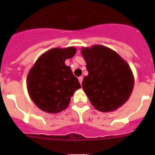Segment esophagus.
Segmentation results:
<instances>
[{"mask_svg": "<svg viewBox=\"0 0 155 155\" xmlns=\"http://www.w3.org/2000/svg\"><path fill=\"white\" fill-rule=\"evenodd\" d=\"M78 81H79V82H80V84H81L82 81H83V77H79V78H78Z\"/></svg>", "mask_w": 155, "mask_h": 155, "instance_id": "1", "label": "esophagus"}]
</instances>
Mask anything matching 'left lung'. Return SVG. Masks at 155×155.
Wrapping results in <instances>:
<instances>
[{"label":"left lung","mask_w":155,"mask_h":155,"mask_svg":"<svg viewBox=\"0 0 155 155\" xmlns=\"http://www.w3.org/2000/svg\"><path fill=\"white\" fill-rule=\"evenodd\" d=\"M81 52L88 72L82 87L91 105L103 113L119 109L134 89V78L129 64L114 50L101 45L83 47Z\"/></svg>","instance_id":"left-lung-1"}]
</instances>
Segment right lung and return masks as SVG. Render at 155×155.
I'll list each match as a JSON object with an SVG mask.
<instances>
[{
    "mask_svg": "<svg viewBox=\"0 0 155 155\" xmlns=\"http://www.w3.org/2000/svg\"><path fill=\"white\" fill-rule=\"evenodd\" d=\"M74 46L53 48L40 56L27 76V89L37 107L48 113H58L67 109L71 98L81 84L67 59L76 53Z\"/></svg>",
    "mask_w": 155,
    "mask_h": 155,
    "instance_id": "obj_1",
    "label": "right lung"
}]
</instances>
